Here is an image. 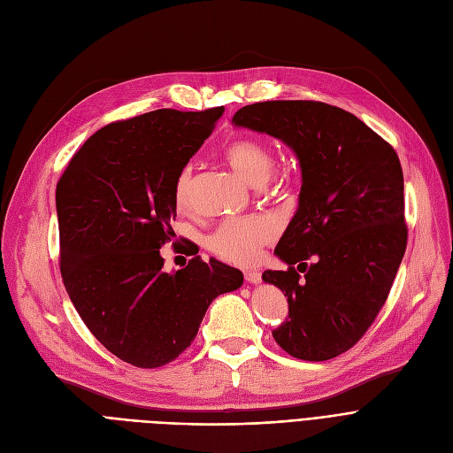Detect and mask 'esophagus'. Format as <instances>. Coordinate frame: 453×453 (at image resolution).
Masks as SVG:
<instances>
[{
	"mask_svg": "<svg viewBox=\"0 0 453 453\" xmlns=\"http://www.w3.org/2000/svg\"><path fill=\"white\" fill-rule=\"evenodd\" d=\"M244 279H246L248 282H251V284H258V282H260V273H258L257 270H250V272L244 273Z\"/></svg>",
	"mask_w": 453,
	"mask_h": 453,
	"instance_id": "esophagus-1",
	"label": "esophagus"
}]
</instances>
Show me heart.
<instances>
[{
  "label": "heart",
  "instance_id": "heart-1",
  "mask_svg": "<svg viewBox=\"0 0 453 453\" xmlns=\"http://www.w3.org/2000/svg\"><path fill=\"white\" fill-rule=\"evenodd\" d=\"M231 169L251 185H263L273 169V156L266 142L244 137L231 141L224 149ZM193 166L185 165L174 181V202L180 211L190 209ZM277 226L268 217L231 219L209 236V250L226 263L248 266L255 263L260 248L275 239Z\"/></svg>",
  "mask_w": 453,
  "mask_h": 453
}]
</instances>
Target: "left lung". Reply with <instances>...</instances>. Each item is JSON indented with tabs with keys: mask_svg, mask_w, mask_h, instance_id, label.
Listing matches in <instances>:
<instances>
[{
	"mask_svg": "<svg viewBox=\"0 0 453 453\" xmlns=\"http://www.w3.org/2000/svg\"><path fill=\"white\" fill-rule=\"evenodd\" d=\"M233 125L280 139L301 166L299 207L275 248L288 270L263 273L288 297L272 334L294 358H336L372 325L406 251L398 156L358 117L318 101L255 103Z\"/></svg>",
	"mask_w": 453,
	"mask_h": 453,
	"instance_id": "obj_1",
	"label": "left lung"
}]
</instances>
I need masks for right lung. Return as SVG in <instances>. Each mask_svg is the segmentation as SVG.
I'll return each mask as SVG.
<instances>
[{
    "mask_svg": "<svg viewBox=\"0 0 453 453\" xmlns=\"http://www.w3.org/2000/svg\"><path fill=\"white\" fill-rule=\"evenodd\" d=\"M224 106L154 110L95 132L57 183L60 273L79 316L119 360L142 369L176 360L212 299L244 275L217 258L163 272L174 234V181Z\"/></svg>",
    "mask_w": 453,
    "mask_h": 453,
    "instance_id": "1",
    "label": "right lung"
}]
</instances>
